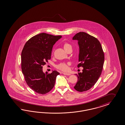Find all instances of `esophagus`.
<instances>
[{
    "label": "esophagus",
    "mask_w": 125,
    "mask_h": 125,
    "mask_svg": "<svg viewBox=\"0 0 125 125\" xmlns=\"http://www.w3.org/2000/svg\"><path fill=\"white\" fill-rule=\"evenodd\" d=\"M62 73L65 75H70L71 74L69 73Z\"/></svg>",
    "instance_id": "34e87169"
}]
</instances>
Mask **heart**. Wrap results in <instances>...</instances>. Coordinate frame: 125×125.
Returning a JSON list of instances; mask_svg holds the SVG:
<instances>
[{"instance_id":"obj_1","label":"heart","mask_w":125,"mask_h":125,"mask_svg":"<svg viewBox=\"0 0 125 125\" xmlns=\"http://www.w3.org/2000/svg\"><path fill=\"white\" fill-rule=\"evenodd\" d=\"M63 47H64V49H65V51H66L70 48H72V46L69 43H65L64 44ZM57 68L60 69L61 70L63 71H67L68 70V67L67 65L65 63H60L59 65H58L57 66Z\"/></svg>"}]
</instances>
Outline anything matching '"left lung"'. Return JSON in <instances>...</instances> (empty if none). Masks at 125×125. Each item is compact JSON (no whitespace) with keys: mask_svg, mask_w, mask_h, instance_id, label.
<instances>
[{"mask_svg":"<svg viewBox=\"0 0 125 125\" xmlns=\"http://www.w3.org/2000/svg\"><path fill=\"white\" fill-rule=\"evenodd\" d=\"M73 40L78 41L79 52L78 67H83L82 73L76 74L78 81L74 88L79 92L88 91L97 81L103 68L104 55L101 44L94 37L80 32L75 34Z\"/></svg>","mask_w":125,"mask_h":125,"instance_id":"obj_1","label":"left lung"}]
</instances>
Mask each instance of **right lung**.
<instances>
[{
	"instance_id": "right-lung-1",
	"label": "right lung",
	"mask_w": 125,
	"mask_h": 125,
	"mask_svg": "<svg viewBox=\"0 0 125 125\" xmlns=\"http://www.w3.org/2000/svg\"><path fill=\"white\" fill-rule=\"evenodd\" d=\"M61 35L55 36L40 33L29 39L21 53V68L28 85L41 94H45L53 88L57 75L60 73L52 71L44 73L42 66L51 59L53 46Z\"/></svg>"
}]
</instances>
